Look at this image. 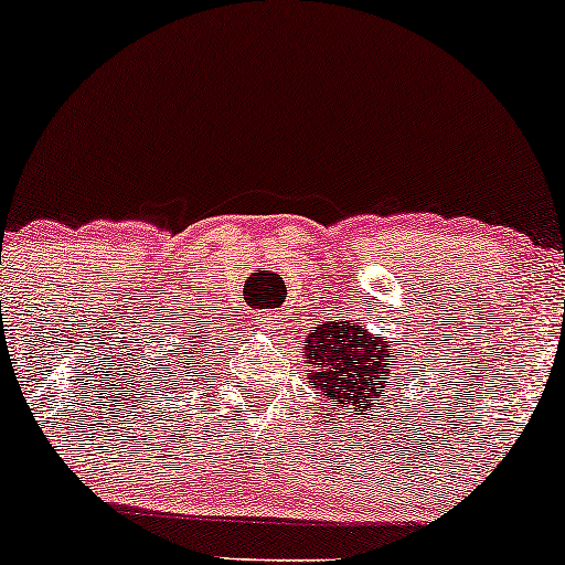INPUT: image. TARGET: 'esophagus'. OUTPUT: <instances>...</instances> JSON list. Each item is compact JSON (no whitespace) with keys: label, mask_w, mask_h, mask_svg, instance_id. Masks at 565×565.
I'll list each match as a JSON object with an SVG mask.
<instances>
[{"label":"esophagus","mask_w":565,"mask_h":565,"mask_svg":"<svg viewBox=\"0 0 565 565\" xmlns=\"http://www.w3.org/2000/svg\"><path fill=\"white\" fill-rule=\"evenodd\" d=\"M262 328H264V331H277V317L275 315H264L262 317Z\"/></svg>","instance_id":"1"}]
</instances>
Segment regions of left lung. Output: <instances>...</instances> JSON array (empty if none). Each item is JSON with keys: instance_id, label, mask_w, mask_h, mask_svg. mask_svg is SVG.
Here are the masks:
<instances>
[{"instance_id": "1", "label": "left lung", "mask_w": 565, "mask_h": 565, "mask_svg": "<svg viewBox=\"0 0 565 565\" xmlns=\"http://www.w3.org/2000/svg\"><path fill=\"white\" fill-rule=\"evenodd\" d=\"M307 360L312 363V384L328 401L350 411L358 405L367 411L373 397H384L390 367L395 365L392 341L367 333L358 322H326L303 341ZM379 405V403H376Z\"/></svg>"}]
</instances>
